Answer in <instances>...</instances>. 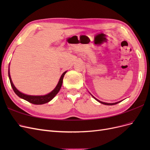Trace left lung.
Wrapping results in <instances>:
<instances>
[{"mask_svg": "<svg viewBox=\"0 0 150 150\" xmlns=\"http://www.w3.org/2000/svg\"><path fill=\"white\" fill-rule=\"evenodd\" d=\"M91 94V93H90ZM91 96L96 99V100L97 101H98L99 103H101V104H105V105H115V104H117V103H120L121 101H118V102H116V103H104V102H102V101H99V100H98V99H96V98L95 97H94L93 95L91 94Z\"/></svg>", "mask_w": 150, "mask_h": 150, "instance_id": "8db88e82", "label": "left lung"}]
</instances>
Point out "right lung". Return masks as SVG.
<instances>
[{
    "instance_id": "add662e5",
    "label": "right lung",
    "mask_w": 150,
    "mask_h": 150,
    "mask_svg": "<svg viewBox=\"0 0 150 150\" xmlns=\"http://www.w3.org/2000/svg\"><path fill=\"white\" fill-rule=\"evenodd\" d=\"M66 71L64 72L61 75V78L59 79V81L56 86V88H54L51 93H49L46 95H42V96H33V95H28V94H25L24 93H22L20 92L19 90H18L16 87L15 86L13 85L12 79H11V77L10 75V70H9V66H8V78H9L10 80V83L11 84L12 88L13 90L14 93L17 95L19 98L24 99V100L28 101L32 104H43L45 103H47L49 102L50 101H51L52 99L56 96V95L59 93V90L61 89V88L62 84V81H63V78L66 73Z\"/></svg>"
}]
</instances>
